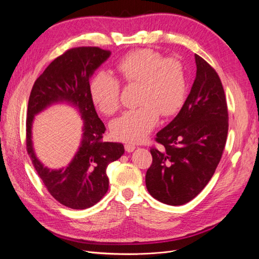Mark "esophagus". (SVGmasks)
<instances>
[{"instance_id":"1","label":"esophagus","mask_w":259,"mask_h":259,"mask_svg":"<svg viewBox=\"0 0 259 259\" xmlns=\"http://www.w3.org/2000/svg\"><path fill=\"white\" fill-rule=\"evenodd\" d=\"M134 149H135V145H133V144H126L125 145V150L127 152H132Z\"/></svg>"}]
</instances>
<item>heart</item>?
<instances>
[{
	"label": "heart",
	"instance_id": "heart-1",
	"mask_svg": "<svg viewBox=\"0 0 259 259\" xmlns=\"http://www.w3.org/2000/svg\"><path fill=\"white\" fill-rule=\"evenodd\" d=\"M120 79L138 84V108L122 112L111 121V132L119 141L141 142L157 125L159 113L170 117L184 105L187 80L184 67L176 59H164L151 49H138L121 57L115 64ZM120 83L112 74L101 71L90 84L93 103L106 115L115 113L120 105Z\"/></svg>",
	"mask_w": 259,
	"mask_h": 259
}]
</instances>
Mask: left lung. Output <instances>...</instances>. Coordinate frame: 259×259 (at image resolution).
Here are the masks:
<instances>
[{"instance_id":"8db88e82","label":"left lung","mask_w":259,"mask_h":259,"mask_svg":"<svg viewBox=\"0 0 259 259\" xmlns=\"http://www.w3.org/2000/svg\"><path fill=\"white\" fill-rule=\"evenodd\" d=\"M196 77L180 113L160 130L151 147L146 187L152 197L181 206L197 196L219 166L227 142L229 115L222 80L195 54Z\"/></svg>"}]
</instances>
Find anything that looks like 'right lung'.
I'll use <instances>...</instances> for the list:
<instances>
[{"mask_svg": "<svg viewBox=\"0 0 259 259\" xmlns=\"http://www.w3.org/2000/svg\"><path fill=\"white\" fill-rule=\"evenodd\" d=\"M111 51L99 47L68 49L53 60L34 81L26 118V149L32 165L52 197L63 206L84 210L99 202L109 188L107 166L124 154L120 143L103 141L105 125L90 93L89 78ZM70 102L83 118V139L69 166L60 170L44 167L35 156L31 141L33 117L51 103Z\"/></svg>", "mask_w": 259, "mask_h": 259, "instance_id": "obj_1", "label": "right lung"}]
</instances>
